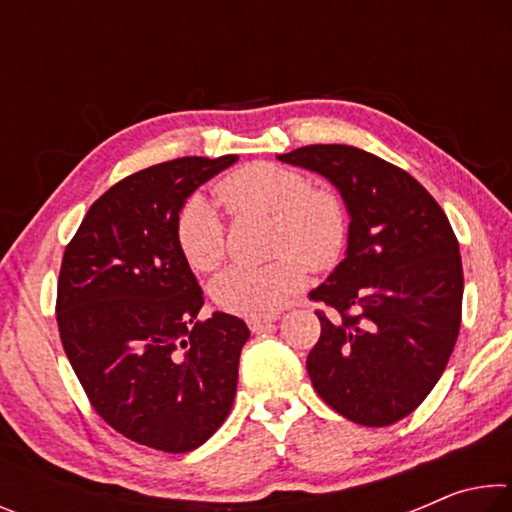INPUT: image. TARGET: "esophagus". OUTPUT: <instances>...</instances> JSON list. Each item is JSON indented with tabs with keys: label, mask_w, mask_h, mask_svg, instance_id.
I'll list each match as a JSON object with an SVG mask.
<instances>
[{
	"label": "esophagus",
	"mask_w": 512,
	"mask_h": 512,
	"mask_svg": "<svg viewBox=\"0 0 512 512\" xmlns=\"http://www.w3.org/2000/svg\"><path fill=\"white\" fill-rule=\"evenodd\" d=\"M275 320H277L275 316H253V318H246V325L250 327V332H259V329L275 323Z\"/></svg>",
	"instance_id": "34e87169"
}]
</instances>
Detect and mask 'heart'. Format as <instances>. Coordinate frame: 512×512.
<instances>
[{"label": "heart", "mask_w": 512, "mask_h": 512, "mask_svg": "<svg viewBox=\"0 0 512 512\" xmlns=\"http://www.w3.org/2000/svg\"><path fill=\"white\" fill-rule=\"evenodd\" d=\"M214 192L232 214L273 216V253L282 255L262 266H232L216 277L212 298L228 314L271 316L305 287L307 264L320 271L339 259L348 237L341 198L311 189L298 169L253 162L225 176ZM176 239L189 266L201 273L219 268L228 250L221 214L201 194L189 196L180 210Z\"/></svg>", "instance_id": "obj_1"}]
</instances>
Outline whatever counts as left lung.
<instances>
[{"instance_id":"left-lung-1","label":"left lung","mask_w":512,"mask_h":512,"mask_svg":"<svg viewBox=\"0 0 512 512\" xmlns=\"http://www.w3.org/2000/svg\"><path fill=\"white\" fill-rule=\"evenodd\" d=\"M277 160L318 173L350 216L348 248L309 293L332 307L307 357L316 393L363 427L418 409L452 357L463 264L445 212L418 180L357 146L311 144Z\"/></svg>"}]
</instances>
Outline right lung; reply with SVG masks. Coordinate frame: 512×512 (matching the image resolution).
Instances as JSON below:
<instances>
[{"instance_id":"1","label":"right lung","mask_w":512,"mask_h":512,"mask_svg":"<svg viewBox=\"0 0 512 512\" xmlns=\"http://www.w3.org/2000/svg\"><path fill=\"white\" fill-rule=\"evenodd\" d=\"M237 155L178 158L137 171L94 203L65 248L60 341L103 420L169 454L201 447L237 395L241 318L196 320L203 291L180 253L178 214Z\"/></svg>"}]
</instances>
